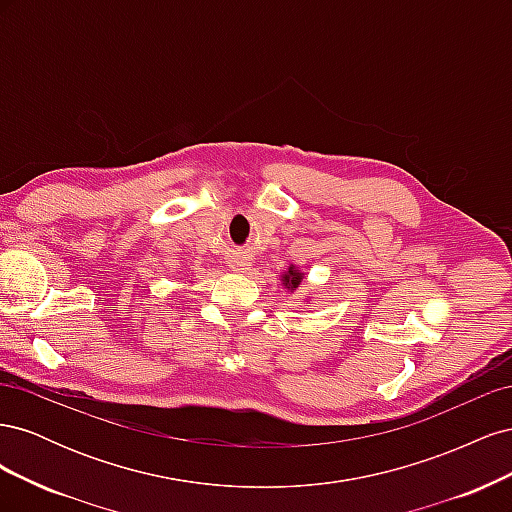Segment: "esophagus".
Returning a JSON list of instances; mask_svg holds the SVG:
<instances>
[{"instance_id":"1","label":"esophagus","mask_w":512,"mask_h":512,"mask_svg":"<svg viewBox=\"0 0 512 512\" xmlns=\"http://www.w3.org/2000/svg\"><path fill=\"white\" fill-rule=\"evenodd\" d=\"M228 267H230L232 271L243 273V271H247V269L252 267V262L247 260L245 256H241V254H235V256H230V258H228Z\"/></svg>"}]
</instances>
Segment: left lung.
Segmentation results:
<instances>
[{
  "label": "left lung",
  "mask_w": 512,
  "mask_h": 512,
  "mask_svg": "<svg viewBox=\"0 0 512 512\" xmlns=\"http://www.w3.org/2000/svg\"><path fill=\"white\" fill-rule=\"evenodd\" d=\"M301 273H297V271H294L292 267L288 269V275H284V286H288L290 290H294V288H297L299 284H301Z\"/></svg>",
  "instance_id": "obj_1"
}]
</instances>
